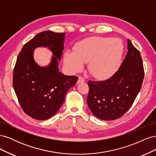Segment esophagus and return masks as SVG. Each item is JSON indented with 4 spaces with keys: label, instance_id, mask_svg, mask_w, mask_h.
<instances>
[{
    "label": "esophagus",
    "instance_id": "obj_1",
    "mask_svg": "<svg viewBox=\"0 0 156 156\" xmlns=\"http://www.w3.org/2000/svg\"><path fill=\"white\" fill-rule=\"evenodd\" d=\"M84 81H85V80H84V79L83 77H81V76L79 77L77 83H84Z\"/></svg>",
    "mask_w": 156,
    "mask_h": 156
}]
</instances>
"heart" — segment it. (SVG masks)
I'll list each match as a JSON object with an SVG mask.
<instances>
[{"instance_id":"b5f03b06","label":"heart","mask_w":156,"mask_h":156,"mask_svg":"<svg viewBox=\"0 0 156 156\" xmlns=\"http://www.w3.org/2000/svg\"><path fill=\"white\" fill-rule=\"evenodd\" d=\"M74 49L75 52L68 51L64 55V63L71 72H78L88 61L89 72L96 77L105 78L119 68L124 45L118 38L96 37L80 41Z\"/></svg>"}]
</instances>
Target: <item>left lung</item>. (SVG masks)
Wrapping results in <instances>:
<instances>
[{
    "label": "left lung",
    "mask_w": 156,
    "mask_h": 156,
    "mask_svg": "<svg viewBox=\"0 0 156 156\" xmlns=\"http://www.w3.org/2000/svg\"><path fill=\"white\" fill-rule=\"evenodd\" d=\"M127 53L119 70L105 81H89L87 104L103 120L123 116L133 105L142 87L144 67L140 52L127 40Z\"/></svg>",
    "instance_id": "8db88e82"
}]
</instances>
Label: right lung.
<instances>
[{
	"label": "right lung",
	"instance_id": "1",
	"mask_svg": "<svg viewBox=\"0 0 156 156\" xmlns=\"http://www.w3.org/2000/svg\"><path fill=\"white\" fill-rule=\"evenodd\" d=\"M66 33L44 31L23 45L13 74V87L21 108L27 115L40 120L49 119L62 106L68 90L78 80L58 70V60L64 50ZM38 46L48 47L54 54L46 67L37 65L33 53Z\"/></svg>",
	"mask_w": 156,
	"mask_h": 156
}]
</instances>
